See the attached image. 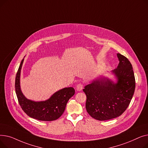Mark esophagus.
<instances>
[{
	"label": "esophagus",
	"mask_w": 148,
	"mask_h": 148,
	"mask_svg": "<svg viewBox=\"0 0 148 148\" xmlns=\"http://www.w3.org/2000/svg\"><path fill=\"white\" fill-rule=\"evenodd\" d=\"M83 85L82 83H79V84H77V85L76 89L78 91H80L83 89Z\"/></svg>",
	"instance_id": "34e87169"
}]
</instances>
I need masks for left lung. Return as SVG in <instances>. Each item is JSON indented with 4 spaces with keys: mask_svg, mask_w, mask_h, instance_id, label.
Segmentation results:
<instances>
[{
    "mask_svg": "<svg viewBox=\"0 0 148 148\" xmlns=\"http://www.w3.org/2000/svg\"><path fill=\"white\" fill-rule=\"evenodd\" d=\"M119 63L112 73L117 83L105 77L93 80L83 89L86 95V108L97 120L106 121L117 118L126 110L134 95L136 82L129 60L117 54Z\"/></svg>",
    "mask_w": 148,
    "mask_h": 148,
    "instance_id": "8db88e82",
    "label": "left lung"
}]
</instances>
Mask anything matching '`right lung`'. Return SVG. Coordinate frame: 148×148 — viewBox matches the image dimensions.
Here are the masks:
<instances>
[{
    "instance_id": "1",
    "label": "right lung",
    "mask_w": 148,
    "mask_h": 148,
    "mask_svg": "<svg viewBox=\"0 0 148 148\" xmlns=\"http://www.w3.org/2000/svg\"><path fill=\"white\" fill-rule=\"evenodd\" d=\"M24 59L21 62L15 77V89L18 101L22 110L30 118L42 121H52L58 119L64 112L69 98L75 94L73 88H65L58 90L47 100L34 101L27 99L20 89V72Z\"/></svg>"
}]
</instances>
